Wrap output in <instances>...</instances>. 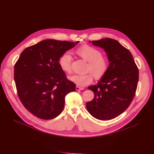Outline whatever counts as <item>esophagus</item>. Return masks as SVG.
<instances>
[{
	"mask_svg": "<svg viewBox=\"0 0 154 154\" xmlns=\"http://www.w3.org/2000/svg\"><path fill=\"white\" fill-rule=\"evenodd\" d=\"M75 89H76L77 91H79V90H84V88H82V87H79V86H76Z\"/></svg>",
	"mask_w": 154,
	"mask_h": 154,
	"instance_id": "34e87169",
	"label": "esophagus"
}]
</instances>
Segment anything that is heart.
Instances as JSON below:
<instances>
[{"instance_id":"heart-1","label":"heart","mask_w":154,"mask_h":154,"mask_svg":"<svg viewBox=\"0 0 154 154\" xmlns=\"http://www.w3.org/2000/svg\"><path fill=\"white\" fill-rule=\"evenodd\" d=\"M76 54L87 62V72L85 75L74 74L69 77V80L78 86L84 87L91 84L93 81V75L97 79L103 77L107 72L109 68L108 60L101 56V53L98 49L87 45L79 47L75 51ZM72 56L69 52H65L59 59L58 64L63 71L70 73L72 68Z\"/></svg>"}]
</instances>
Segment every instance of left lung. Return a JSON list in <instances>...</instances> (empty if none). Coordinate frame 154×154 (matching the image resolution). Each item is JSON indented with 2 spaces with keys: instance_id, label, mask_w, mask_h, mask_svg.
<instances>
[{
  "instance_id": "left-lung-1",
  "label": "left lung",
  "mask_w": 154,
  "mask_h": 154,
  "mask_svg": "<svg viewBox=\"0 0 154 154\" xmlns=\"http://www.w3.org/2000/svg\"><path fill=\"white\" fill-rule=\"evenodd\" d=\"M89 43L103 49L109 64L106 74L97 85L88 87L95 96L86 107L98 119H111L131 104L137 87L139 70L130 51L118 41L106 38Z\"/></svg>"
}]
</instances>
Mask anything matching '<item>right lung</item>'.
I'll return each instance as SVG.
<instances>
[{
  "label": "right lung",
  "instance_id": "obj_1",
  "mask_svg": "<svg viewBox=\"0 0 154 154\" xmlns=\"http://www.w3.org/2000/svg\"><path fill=\"white\" fill-rule=\"evenodd\" d=\"M78 43L45 39L20 54L14 66L18 95L25 108L36 117H57L64 109L66 95L75 91V85L67 79L58 60Z\"/></svg>",
  "mask_w": 154,
  "mask_h": 154
}]
</instances>
